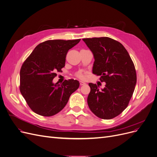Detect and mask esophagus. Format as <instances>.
<instances>
[{
    "label": "esophagus",
    "instance_id": "1",
    "mask_svg": "<svg viewBox=\"0 0 157 157\" xmlns=\"http://www.w3.org/2000/svg\"><path fill=\"white\" fill-rule=\"evenodd\" d=\"M79 84H80V85H86V83H85L84 81H79Z\"/></svg>",
    "mask_w": 157,
    "mask_h": 157
}]
</instances>
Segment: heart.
Masks as SVG:
<instances>
[{"label":"heart","instance_id":"b5f03b06","mask_svg":"<svg viewBox=\"0 0 157 157\" xmlns=\"http://www.w3.org/2000/svg\"><path fill=\"white\" fill-rule=\"evenodd\" d=\"M76 76H77L78 78L81 79H83L85 78L84 74H83V72H78L76 74Z\"/></svg>","mask_w":157,"mask_h":157}]
</instances>
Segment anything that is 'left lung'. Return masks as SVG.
I'll return each instance as SVG.
<instances>
[{
  "label": "left lung",
  "instance_id": "obj_1",
  "mask_svg": "<svg viewBox=\"0 0 157 157\" xmlns=\"http://www.w3.org/2000/svg\"><path fill=\"white\" fill-rule=\"evenodd\" d=\"M94 57L92 72L100 76L105 87L88 83V105L97 117L111 119L123 112L130 101L137 83L132 59L124 47L108 37L84 38Z\"/></svg>",
  "mask_w": 157,
  "mask_h": 157
}]
</instances>
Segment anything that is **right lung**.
Here are the masks:
<instances>
[{
	"mask_svg": "<svg viewBox=\"0 0 157 157\" xmlns=\"http://www.w3.org/2000/svg\"><path fill=\"white\" fill-rule=\"evenodd\" d=\"M80 40L45 41L25 60L20 72V90L34 112L45 117L58 113L79 88L77 80H65L62 84H54L52 80L65 67L67 52Z\"/></svg>",
	"mask_w": 157,
	"mask_h": 157,
	"instance_id": "1",
	"label": "right lung"
}]
</instances>
